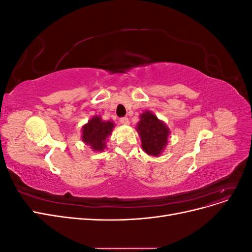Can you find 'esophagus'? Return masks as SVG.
Listing matches in <instances>:
<instances>
[{"label":"esophagus","instance_id":"obj_1","mask_svg":"<svg viewBox=\"0 0 252 252\" xmlns=\"http://www.w3.org/2000/svg\"><path fill=\"white\" fill-rule=\"evenodd\" d=\"M120 122H121V124H123V125H128V124H129V120H128V118H126V117L121 118V119H120Z\"/></svg>","mask_w":252,"mask_h":252}]
</instances>
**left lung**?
Returning <instances> with one entry per match:
<instances>
[{"instance_id":"left-lung-1","label":"left lung","mask_w":252,"mask_h":252,"mask_svg":"<svg viewBox=\"0 0 252 252\" xmlns=\"http://www.w3.org/2000/svg\"><path fill=\"white\" fill-rule=\"evenodd\" d=\"M136 130L140 134L143 150L149 156L159 157L168 143L167 139L170 133L164 122L146 110L140 116Z\"/></svg>"}]
</instances>
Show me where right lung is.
<instances>
[{
    "label": "right lung",
    "instance_id": "right-lung-1",
    "mask_svg": "<svg viewBox=\"0 0 252 252\" xmlns=\"http://www.w3.org/2000/svg\"><path fill=\"white\" fill-rule=\"evenodd\" d=\"M113 122L103 121L100 116H95L88 121L82 128V141L94 151H103L106 148V141L112 133Z\"/></svg>",
    "mask_w": 252,
    "mask_h": 252
}]
</instances>
